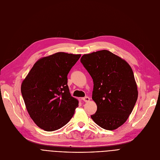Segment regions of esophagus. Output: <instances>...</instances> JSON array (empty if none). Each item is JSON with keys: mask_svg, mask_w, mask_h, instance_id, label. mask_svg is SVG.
I'll use <instances>...</instances> for the list:
<instances>
[{"mask_svg": "<svg viewBox=\"0 0 160 160\" xmlns=\"http://www.w3.org/2000/svg\"><path fill=\"white\" fill-rule=\"evenodd\" d=\"M82 100H83L84 102H89L90 98L88 97H83V98H82Z\"/></svg>", "mask_w": 160, "mask_h": 160, "instance_id": "34e87169", "label": "esophagus"}]
</instances>
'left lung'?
<instances>
[{"label": "left lung", "mask_w": 160, "mask_h": 160, "mask_svg": "<svg viewBox=\"0 0 160 160\" xmlns=\"http://www.w3.org/2000/svg\"><path fill=\"white\" fill-rule=\"evenodd\" d=\"M80 62L93 81L92 99L97 110L91 119L105 130L118 128L128 119L138 97L130 65L107 50L83 54Z\"/></svg>", "instance_id": "left-lung-1"}]
</instances>
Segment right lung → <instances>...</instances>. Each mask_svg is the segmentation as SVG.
<instances>
[{"mask_svg":"<svg viewBox=\"0 0 160 160\" xmlns=\"http://www.w3.org/2000/svg\"><path fill=\"white\" fill-rule=\"evenodd\" d=\"M81 54L63 52L43 57L21 83V93L31 119L40 128L54 131L72 117L78 100L71 95L67 74Z\"/></svg>","mask_w":160,"mask_h":160,"instance_id":"right-lung-1","label":"right lung"}]
</instances>
